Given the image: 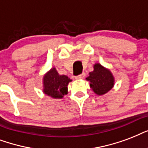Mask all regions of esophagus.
Here are the masks:
<instances>
[{
	"label": "esophagus",
	"instance_id": "34e87169",
	"mask_svg": "<svg viewBox=\"0 0 148 148\" xmlns=\"http://www.w3.org/2000/svg\"><path fill=\"white\" fill-rule=\"evenodd\" d=\"M85 75H86V74H85L84 73H81V74H79V75H78L75 76V79H83V78L85 77Z\"/></svg>",
	"mask_w": 148,
	"mask_h": 148
}]
</instances>
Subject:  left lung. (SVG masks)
Returning <instances> with one entry per match:
<instances>
[{"label":"left lung","instance_id":"1","mask_svg":"<svg viewBox=\"0 0 148 148\" xmlns=\"http://www.w3.org/2000/svg\"><path fill=\"white\" fill-rule=\"evenodd\" d=\"M90 87L97 95H103L110 90L113 86V76L109 70L104 69L100 64H96L94 70L90 73L86 78Z\"/></svg>","mask_w":148,"mask_h":148}]
</instances>
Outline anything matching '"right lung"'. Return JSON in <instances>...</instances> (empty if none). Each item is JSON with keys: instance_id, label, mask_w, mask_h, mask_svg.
Segmentation results:
<instances>
[{"instance_id": "right-lung-1", "label": "right lung", "mask_w": 148, "mask_h": 148, "mask_svg": "<svg viewBox=\"0 0 148 148\" xmlns=\"http://www.w3.org/2000/svg\"><path fill=\"white\" fill-rule=\"evenodd\" d=\"M72 80L66 75H59L55 68L44 76V92L55 99H61L67 94V86Z\"/></svg>"}]
</instances>
